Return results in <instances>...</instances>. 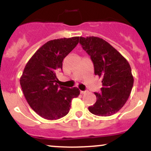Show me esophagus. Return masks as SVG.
I'll use <instances>...</instances> for the list:
<instances>
[{"label":"esophagus","instance_id":"esophagus-1","mask_svg":"<svg viewBox=\"0 0 151 151\" xmlns=\"http://www.w3.org/2000/svg\"><path fill=\"white\" fill-rule=\"evenodd\" d=\"M80 93L81 94H84V93H87V91H80Z\"/></svg>","mask_w":151,"mask_h":151}]
</instances>
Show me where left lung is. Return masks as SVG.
Instances as JSON below:
<instances>
[{"label":"left lung","instance_id":"obj_1","mask_svg":"<svg viewBox=\"0 0 151 151\" xmlns=\"http://www.w3.org/2000/svg\"><path fill=\"white\" fill-rule=\"evenodd\" d=\"M79 43L93 62L95 75L102 78L101 91L94 93L96 101L89 111L99 116L113 115L124 106L131 92L133 77L131 66L102 38L80 37Z\"/></svg>","mask_w":151,"mask_h":151}]
</instances>
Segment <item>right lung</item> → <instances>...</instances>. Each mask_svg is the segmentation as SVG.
I'll return each instance as SVG.
<instances>
[{"label":"right lung","mask_w":151,"mask_h":151,"mask_svg":"<svg viewBox=\"0 0 151 151\" xmlns=\"http://www.w3.org/2000/svg\"><path fill=\"white\" fill-rule=\"evenodd\" d=\"M79 38L48 41L27 62L20 77V86L28 104L47 120H57L67 115L72 99L80 93L77 87L59 85L56 75L62 69L64 58L79 43Z\"/></svg>","instance_id":"right-lung-1"}]
</instances>
